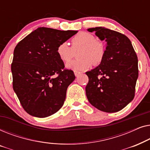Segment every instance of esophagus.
Masks as SVG:
<instances>
[{
    "instance_id": "esophagus-1",
    "label": "esophagus",
    "mask_w": 150,
    "mask_h": 150,
    "mask_svg": "<svg viewBox=\"0 0 150 150\" xmlns=\"http://www.w3.org/2000/svg\"><path fill=\"white\" fill-rule=\"evenodd\" d=\"M80 74H81V72H80V71H74V74H75V76H76V77Z\"/></svg>"
}]
</instances>
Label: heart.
I'll return each instance as SVG.
<instances>
[{"instance_id":"b5f03b06","label":"heart","mask_w":150,"mask_h":150,"mask_svg":"<svg viewBox=\"0 0 150 150\" xmlns=\"http://www.w3.org/2000/svg\"><path fill=\"white\" fill-rule=\"evenodd\" d=\"M78 59L67 63V69L83 71L89 69L91 65H98L103 61L105 54L104 44L96 40L95 37L87 32H80L71 40V48L66 42L57 47V54L63 62H69L77 51Z\"/></svg>"}]
</instances>
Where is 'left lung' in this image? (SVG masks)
Returning <instances> with one entry per match:
<instances>
[{
	"instance_id": "left-lung-1",
	"label": "left lung",
	"mask_w": 150,
	"mask_h": 150,
	"mask_svg": "<svg viewBox=\"0 0 150 150\" xmlns=\"http://www.w3.org/2000/svg\"><path fill=\"white\" fill-rule=\"evenodd\" d=\"M106 42L102 62L87 71L89 83L86 96L98 110L115 112L122 110L134 97L138 79V58L130 40L120 33L104 27L88 28Z\"/></svg>"
}]
</instances>
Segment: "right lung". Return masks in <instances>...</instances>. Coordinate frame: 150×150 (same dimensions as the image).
I'll use <instances>...</instances> for the list:
<instances>
[{
	"mask_svg": "<svg viewBox=\"0 0 150 150\" xmlns=\"http://www.w3.org/2000/svg\"><path fill=\"white\" fill-rule=\"evenodd\" d=\"M77 33L40 27L16 46L11 63L13 88L30 115L46 117L64 104L67 89L75 76L72 70L64 69L57 50Z\"/></svg>",
	"mask_w": 150,
	"mask_h": 150,
	"instance_id": "add662e5",
	"label": "right lung"
}]
</instances>
